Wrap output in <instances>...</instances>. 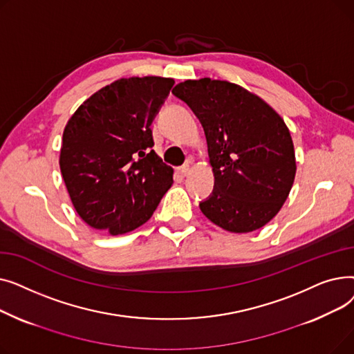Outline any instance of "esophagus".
Masks as SVG:
<instances>
[{"label": "esophagus", "instance_id": "1", "mask_svg": "<svg viewBox=\"0 0 354 354\" xmlns=\"http://www.w3.org/2000/svg\"><path fill=\"white\" fill-rule=\"evenodd\" d=\"M178 172H179V175L180 176H187L189 172H191V166H189V163H187V165H182L179 169H178Z\"/></svg>", "mask_w": 354, "mask_h": 354}]
</instances>
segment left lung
<instances>
[{
	"instance_id": "8db88e82",
	"label": "left lung",
	"mask_w": 354,
	"mask_h": 354,
	"mask_svg": "<svg viewBox=\"0 0 354 354\" xmlns=\"http://www.w3.org/2000/svg\"><path fill=\"white\" fill-rule=\"evenodd\" d=\"M199 119L215 176L202 214L230 232H252L286 202L295 176L290 130L264 100L238 84L187 80L172 90Z\"/></svg>"
}]
</instances>
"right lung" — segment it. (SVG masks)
<instances>
[{
  "mask_svg": "<svg viewBox=\"0 0 354 354\" xmlns=\"http://www.w3.org/2000/svg\"><path fill=\"white\" fill-rule=\"evenodd\" d=\"M175 84L130 77L88 97L68 120L60 169L74 208L111 235L136 230L172 187L174 169L153 151L151 124Z\"/></svg>",
  "mask_w": 354,
  "mask_h": 354,
  "instance_id": "add662e5",
  "label": "right lung"
}]
</instances>
